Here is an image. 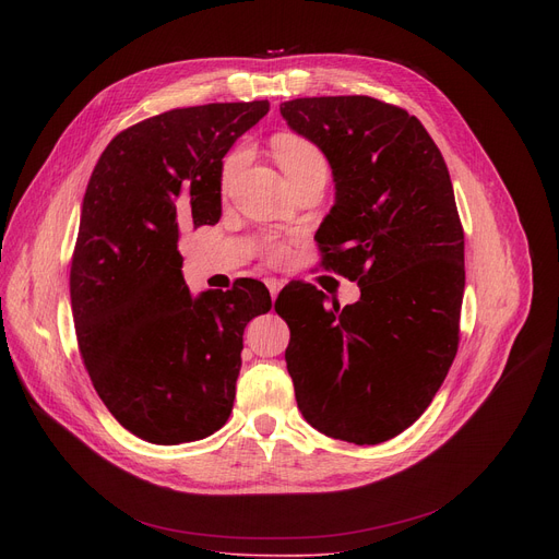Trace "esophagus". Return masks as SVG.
Instances as JSON below:
<instances>
[{
  "mask_svg": "<svg viewBox=\"0 0 559 559\" xmlns=\"http://www.w3.org/2000/svg\"><path fill=\"white\" fill-rule=\"evenodd\" d=\"M264 285H267L272 299H276V297H278V292L283 289V281H278V278H267V281H264Z\"/></svg>",
  "mask_w": 559,
  "mask_h": 559,
  "instance_id": "34e87169",
  "label": "esophagus"
}]
</instances>
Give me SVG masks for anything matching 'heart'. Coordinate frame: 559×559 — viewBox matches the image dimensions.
I'll return each mask as SVG.
<instances>
[{"label": "heart", "mask_w": 559, "mask_h": 559, "mask_svg": "<svg viewBox=\"0 0 559 559\" xmlns=\"http://www.w3.org/2000/svg\"><path fill=\"white\" fill-rule=\"evenodd\" d=\"M274 156L281 165V169L285 171V176H292V174H299L304 169H310V167H326L324 163V156L319 154V150L314 144H310L308 140L304 138H295V135H281L276 142H274ZM245 163V152L242 150H235L226 163H224V171H222V181L224 186H228L235 174L240 171ZM283 253V247L274 245L272 247V255H281Z\"/></svg>", "instance_id": "obj_1"}]
</instances>
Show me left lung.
<instances>
[{
    "instance_id": "obj_1",
    "label": "left lung",
    "mask_w": 559,
    "mask_h": 559,
    "mask_svg": "<svg viewBox=\"0 0 559 559\" xmlns=\"http://www.w3.org/2000/svg\"><path fill=\"white\" fill-rule=\"evenodd\" d=\"M281 115L333 169L321 264L360 285L344 308L308 283L278 295L297 405L329 437L388 442L424 415L457 354L464 230L451 176L424 124L392 104L301 97Z\"/></svg>"
}]
</instances>
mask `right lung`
I'll return each mask as SVG.
<instances>
[{
	"label": "right lung",
	"mask_w": 559,
	"mask_h": 559,
	"mask_svg": "<svg viewBox=\"0 0 559 559\" xmlns=\"http://www.w3.org/2000/svg\"><path fill=\"white\" fill-rule=\"evenodd\" d=\"M270 102L174 108L115 135L87 181L70 274L81 358L110 415L174 447L233 409L249 321L270 289L242 278L192 297L181 230L222 217V158Z\"/></svg>",
	"instance_id": "add662e5"
}]
</instances>
